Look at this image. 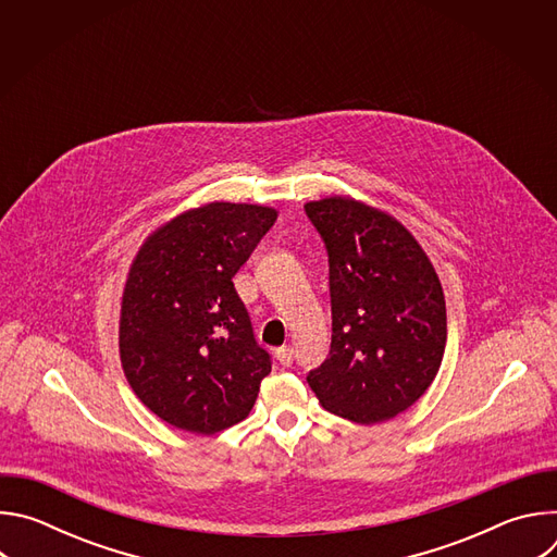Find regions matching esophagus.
<instances>
[{
	"label": "esophagus",
	"instance_id": "obj_1",
	"mask_svg": "<svg viewBox=\"0 0 557 557\" xmlns=\"http://www.w3.org/2000/svg\"><path fill=\"white\" fill-rule=\"evenodd\" d=\"M275 359H277L284 368H288V366L293 363V348H290V346L277 348V350H275Z\"/></svg>",
	"mask_w": 557,
	"mask_h": 557
}]
</instances>
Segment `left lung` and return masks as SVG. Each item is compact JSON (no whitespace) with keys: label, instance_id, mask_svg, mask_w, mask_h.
Masks as SVG:
<instances>
[{"label":"left lung","instance_id":"1","mask_svg":"<svg viewBox=\"0 0 557 557\" xmlns=\"http://www.w3.org/2000/svg\"><path fill=\"white\" fill-rule=\"evenodd\" d=\"M329 253L333 337L306 381L352 423L387 421L432 385L447 344L438 275L412 233L350 198L304 205Z\"/></svg>","mask_w":557,"mask_h":557}]
</instances>
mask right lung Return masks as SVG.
<instances>
[{
    "mask_svg": "<svg viewBox=\"0 0 557 557\" xmlns=\"http://www.w3.org/2000/svg\"><path fill=\"white\" fill-rule=\"evenodd\" d=\"M275 220L260 205L191 209L149 235L129 269L121 363L138 399L178 430L209 436L245 421L271 372L233 275Z\"/></svg>",
    "mask_w": 557,
    "mask_h": 557,
    "instance_id": "obj_1",
    "label": "right lung"
}]
</instances>
